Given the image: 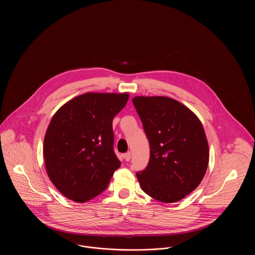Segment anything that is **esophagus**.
Returning <instances> with one entry per match:
<instances>
[{
    "label": "esophagus",
    "instance_id": "34e87169",
    "mask_svg": "<svg viewBox=\"0 0 255 255\" xmlns=\"http://www.w3.org/2000/svg\"><path fill=\"white\" fill-rule=\"evenodd\" d=\"M124 158H125V160H126L127 162H128V161L130 160V158H131L130 153H129V152H127V153L124 155Z\"/></svg>",
    "mask_w": 255,
    "mask_h": 255
}]
</instances>
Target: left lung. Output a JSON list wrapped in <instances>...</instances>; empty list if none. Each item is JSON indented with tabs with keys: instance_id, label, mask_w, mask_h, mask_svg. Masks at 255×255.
<instances>
[{
	"instance_id": "1",
	"label": "left lung",
	"mask_w": 255,
	"mask_h": 255,
	"mask_svg": "<svg viewBox=\"0 0 255 255\" xmlns=\"http://www.w3.org/2000/svg\"><path fill=\"white\" fill-rule=\"evenodd\" d=\"M132 103L150 144L145 169L136 173L152 198L173 203L193 191L209 162V147L201 122L179 101L164 96H136Z\"/></svg>"
}]
</instances>
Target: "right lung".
I'll return each instance as SVG.
<instances>
[{
  "mask_svg": "<svg viewBox=\"0 0 255 255\" xmlns=\"http://www.w3.org/2000/svg\"><path fill=\"white\" fill-rule=\"evenodd\" d=\"M128 98V93L88 92L53 116L44 138L45 166L51 182L67 198L83 203L107 188L121 166L112 124Z\"/></svg>",
  "mask_w": 255,
  "mask_h": 255,
  "instance_id": "add662e5",
  "label": "right lung"
}]
</instances>
